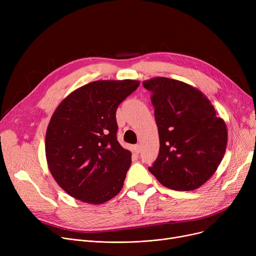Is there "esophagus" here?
<instances>
[{
  "mask_svg": "<svg viewBox=\"0 0 256 256\" xmlns=\"http://www.w3.org/2000/svg\"><path fill=\"white\" fill-rule=\"evenodd\" d=\"M140 150H141V146H140L139 144H137V145L134 146V152H135L136 154H139V152H140Z\"/></svg>",
  "mask_w": 256,
  "mask_h": 256,
  "instance_id": "obj_1",
  "label": "esophagus"
}]
</instances>
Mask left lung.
I'll return each mask as SVG.
<instances>
[{
  "mask_svg": "<svg viewBox=\"0 0 256 256\" xmlns=\"http://www.w3.org/2000/svg\"><path fill=\"white\" fill-rule=\"evenodd\" d=\"M154 106L160 152L148 167L163 186L193 191L206 182L224 156L227 128L197 88L164 76L144 80Z\"/></svg>",
  "mask_w": 256,
  "mask_h": 256,
  "instance_id": "left-lung-1",
  "label": "left lung"
}]
</instances>
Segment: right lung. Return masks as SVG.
I'll return each instance as SVG.
<instances>
[{"instance_id":"obj_1","label":"right lung","mask_w":256,"mask_h":256,"mask_svg":"<svg viewBox=\"0 0 256 256\" xmlns=\"http://www.w3.org/2000/svg\"><path fill=\"white\" fill-rule=\"evenodd\" d=\"M140 85L135 80H94L68 94L46 134L52 178L72 197L102 204L122 189L132 152L116 138V110Z\"/></svg>"}]
</instances>
